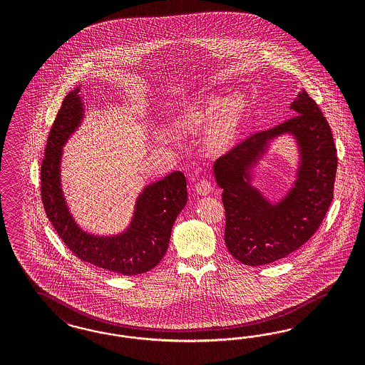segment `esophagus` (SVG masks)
Masks as SVG:
<instances>
[{"instance_id":"34e87169","label":"esophagus","mask_w":365,"mask_h":365,"mask_svg":"<svg viewBox=\"0 0 365 365\" xmlns=\"http://www.w3.org/2000/svg\"><path fill=\"white\" fill-rule=\"evenodd\" d=\"M211 190H212V185H211L210 180H207V179L199 180L198 183L195 185V191L199 195H209Z\"/></svg>"}]
</instances>
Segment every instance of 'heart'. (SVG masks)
<instances>
[{
	"mask_svg": "<svg viewBox=\"0 0 365 365\" xmlns=\"http://www.w3.org/2000/svg\"><path fill=\"white\" fill-rule=\"evenodd\" d=\"M245 107L246 98L243 93H237L227 100L220 96H211L199 107L185 112L180 123L186 128L210 127L217 123L215 131L212 133V144L217 148H225L237 133Z\"/></svg>",
	"mask_w": 365,
	"mask_h": 365,
	"instance_id": "obj_1",
	"label": "heart"
}]
</instances>
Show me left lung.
<instances>
[{
  "instance_id": "1",
  "label": "left lung",
  "mask_w": 365,
  "mask_h": 365,
  "mask_svg": "<svg viewBox=\"0 0 365 365\" xmlns=\"http://www.w3.org/2000/svg\"><path fill=\"white\" fill-rule=\"evenodd\" d=\"M290 110L294 116L287 122L253 133L212 166L223 190L226 247L243 265H267L297 250L320 227L331 206L337 170L331 127L304 89ZM287 133L298 144L299 168L294 187L272 204L251 185V170L269 142Z\"/></svg>"
}]
</instances>
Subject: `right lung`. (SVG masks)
Wrapping results in <instances>:
<instances>
[{"instance_id":"add662e5","label":"right lung","mask_w":365,"mask_h":365,"mask_svg":"<svg viewBox=\"0 0 365 365\" xmlns=\"http://www.w3.org/2000/svg\"><path fill=\"white\" fill-rule=\"evenodd\" d=\"M81 87L61 103L48 136L41 165V200L48 220L66 247L84 262L123 276L142 274L166 255L178 214L187 202L186 178L180 171L143 188L136 199L130 226L116 235H95L78 227L66 206L60 165L63 147L84 118Z\"/></svg>"}]
</instances>
